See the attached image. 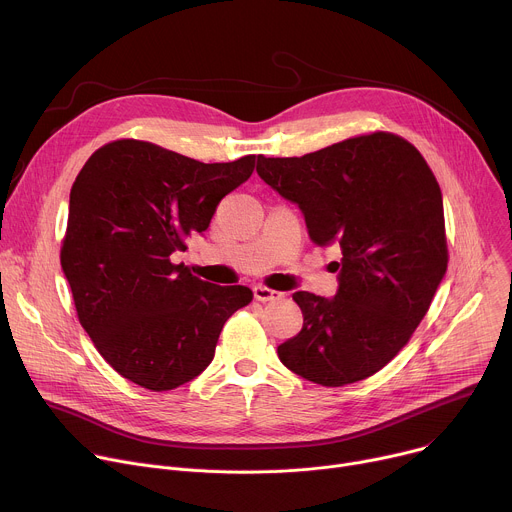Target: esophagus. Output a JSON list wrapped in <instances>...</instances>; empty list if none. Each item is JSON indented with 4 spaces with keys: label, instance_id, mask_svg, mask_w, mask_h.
Wrapping results in <instances>:
<instances>
[{
    "label": "esophagus",
    "instance_id": "obj_1",
    "mask_svg": "<svg viewBox=\"0 0 512 512\" xmlns=\"http://www.w3.org/2000/svg\"><path fill=\"white\" fill-rule=\"evenodd\" d=\"M254 298L260 302H274V300H282L284 292H278L266 286H254Z\"/></svg>",
    "mask_w": 512,
    "mask_h": 512
}]
</instances>
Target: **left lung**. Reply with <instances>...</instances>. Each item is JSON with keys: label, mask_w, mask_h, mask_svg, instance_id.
I'll return each instance as SVG.
<instances>
[{"label": "left lung", "mask_w": 512, "mask_h": 512, "mask_svg": "<svg viewBox=\"0 0 512 512\" xmlns=\"http://www.w3.org/2000/svg\"><path fill=\"white\" fill-rule=\"evenodd\" d=\"M258 175L304 214L319 246H341L333 298L292 294L304 323L278 345L296 375L327 387L385 367L414 335L448 268L440 185L393 133L345 139L302 157H258Z\"/></svg>", "instance_id": "1"}]
</instances>
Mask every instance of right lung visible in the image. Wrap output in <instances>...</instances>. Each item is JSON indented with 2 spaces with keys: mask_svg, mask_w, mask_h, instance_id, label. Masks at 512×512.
<instances>
[{
  "mask_svg": "<svg viewBox=\"0 0 512 512\" xmlns=\"http://www.w3.org/2000/svg\"><path fill=\"white\" fill-rule=\"evenodd\" d=\"M256 155L201 163L135 139L96 149L70 189L60 262L78 321L125 379L175 389L206 369L248 286L199 280L171 254L206 232Z\"/></svg>",
  "mask_w": 512,
  "mask_h": 512,
  "instance_id": "add662e5",
  "label": "right lung"
}]
</instances>
